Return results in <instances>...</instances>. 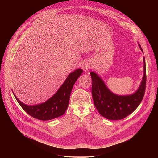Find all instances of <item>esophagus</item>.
I'll list each match as a JSON object with an SVG mask.
<instances>
[{
	"label": "esophagus",
	"instance_id": "1",
	"mask_svg": "<svg viewBox=\"0 0 158 158\" xmlns=\"http://www.w3.org/2000/svg\"><path fill=\"white\" fill-rule=\"evenodd\" d=\"M90 65L89 64H88V63H86V64H83V69L85 70H88V69L90 68Z\"/></svg>",
	"mask_w": 158,
	"mask_h": 158
}]
</instances>
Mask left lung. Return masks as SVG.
I'll list each match as a JSON object with an SVG mask.
<instances>
[{
  "label": "left lung",
  "instance_id": "8db88e82",
  "mask_svg": "<svg viewBox=\"0 0 158 158\" xmlns=\"http://www.w3.org/2000/svg\"><path fill=\"white\" fill-rule=\"evenodd\" d=\"M138 45L143 52L139 43ZM143 61V75L137 90L132 94L120 95L108 89L102 78L95 72H90L92 80V95L94 105L98 113L105 118L121 120L133 113L139 106L145 94L146 86V67Z\"/></svg>",
  "mask_w": 158,
  "mask_h": 158
}]
</instances>
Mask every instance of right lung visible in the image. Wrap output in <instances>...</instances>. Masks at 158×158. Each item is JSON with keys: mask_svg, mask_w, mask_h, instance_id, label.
I'll list each match as a JSON object with an SVG mask.
<instances>
[{"mask_svg": "<svg viewBox=\"0 0 158 158\" xmlns=\"http://www.w3.org/2000/svg\"><path fill=\"white\" fill-rule=\"evenodd\" d=\"M83 71L81 69H78L70 72L59 89L44 103L27 105L13 94L23 110L30 115L40 120H52L63 115L66 112L72 88Z\"/></svg>", "mask_w": 158, "mask_h": 158, "instance_id": "obj_1", "label": "right lung"}]
</instances>
